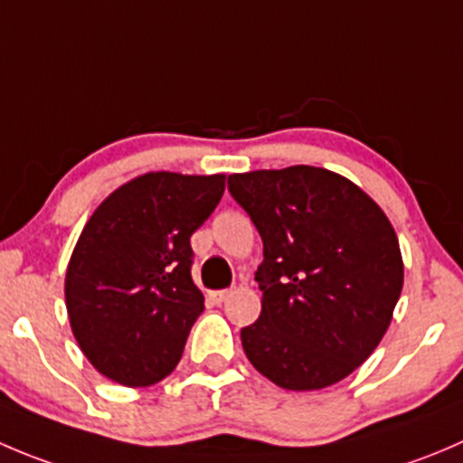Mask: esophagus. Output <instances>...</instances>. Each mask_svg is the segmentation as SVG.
I'll return each mask as SVG.
<instances>
[{
  "label": "esophagus",
  "instance_id": "obj_1",
  "mask_svg": "<svg viewBox=\"0 0 463 463\" xmlns=\"http://www.w3.org/2000/svg\"><path fill=\"white\" fill-rule=\"evenodd\" d=\"M231 294H232V289H219V291H213V294H210V298H213L214 303H223V300H226Z\"/></svg>",
  "mask_w": 463,
  "mask_h": 463
}]
</instances>
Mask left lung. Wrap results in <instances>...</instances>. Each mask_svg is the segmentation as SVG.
I'll return each instance as SVG.
<instances>
[{
	"mask_svg": "<svg viewBox=\"0 0 463 463\" xmlns=\"http://www.w3.org/2000/svg\"><path fill=\"white\" fill-rule=\"evenodd\" d=\"M228 190L264 244L262 312L241 330L249 362L291 392L348 378L383 341L402 291L387 214L353 181L309 165L231 174Z\"/></svg>",
	"mask_w": 463,
	"mask_h": 463,
	"instance_id": "8db88e82",
	"label": "left lung"
}]
</instances>
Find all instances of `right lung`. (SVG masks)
Returning <instances> with one entry per match:
<instances>
[{
	"mask_svg": "<svg viewBox=\"0 0 463 463\" xmlns=\"http://www.w3.org/2000/svg\"><path fill=\"white\" fill-rule=\"evenodd\" d=\"M226 174L149 172L101 201L65 273L71 332L90 364L124 387L167 378L203 312L190 237L213 214Z\"/></svg>",
	"mask_w": 463,
	"mask_h": 463,
	"instance_id": "obj_1",
	"label": "right lung"
}]
</instances>
